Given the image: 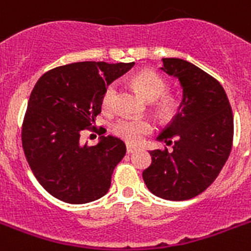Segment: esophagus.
<instances>
[{"mask_svg": "<svg viewBox=\"0 0 251 251\" xmlns=\"http://www.w3.org/2000/svg\"><path fill=\"white\" fill-rule=\"evenodd\" d=\"M135 151H137V148L133 145H127V153L128 154H132L135 153Z\"/></svg>", "mask_w": 251, "mask_h": 251, "instance_id": "34e87169", "label": "esophagus"}]
</instances>
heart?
Returning a JSON list of instances; mask_svg holds the SVG:
<instances>
[{"label":"heart","instance_id":"obj_1","mask_svg":"<svg viewBox=\"0 0 251 251\" xmlns=\"http://www.w3.org/2000/svg\"><path fill=\"white\" fill-rule=\"evenodd\" d=\"M136 87L140 89L144 96L150 101L158 100L162 97L167 89V84L164 81L157 72L151 70H142L135 76ZM116 94H118V83L113 81L106 87L105 92L102 94V107L105 110L113 109L115 103ZM175 109V101L172 98H166L159 105V114L162 115H168ZM153 129V126L149 120L137 119V118H123L118 120L114 124L113 131L116 136H119L124 141L131 142V144H137L141 141V138L145 135L150 133Z\"/></svg>","mask_w":251,"mask_h":251}]
</instances>
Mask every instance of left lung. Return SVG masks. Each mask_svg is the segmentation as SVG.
Instances as JSON below:
<instances>
[{"instance_id": "obj_1", "label": "left lung", "mask_w": 251, "mask_h": 251, "mask_svg": "<svg viewBox=\"0 0 251 251\" xmlns=\"http://www.w3.org/2000/svg\"><path fill=\"white\" fill-rule=\"evenodd\" d=\"M160 70L182 88L177 114L157 137L172 151L151 150V164L142 172L157 197L185 201L211 185L227 162L233 141V114L223 87L197 66L163 58Z\"/></svg>"}]
</instances>
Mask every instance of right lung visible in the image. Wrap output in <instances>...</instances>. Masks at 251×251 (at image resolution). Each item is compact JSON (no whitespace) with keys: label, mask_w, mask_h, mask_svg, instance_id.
I'll return each mask as SVG.
<instances>
[{"label":"right lung","mask_w":251,"mask_h":251,"mask_svg":"<svg viewBox=\"0 0 251 251\" xmlns=\"http://www.w3.org/2000/svg\"><path fill=\"white\" fill-rule=\"evenodd\" d=\"M133 65L77 62L37 80L23 120L22 144L33 175L53 197L81 205L109 192L126 145L118 137L101 136L97 145L89 146L81 136L96 131L92 126L101 113L106 87Z\"/></svg>","instance_id":"add662e5"}]
</instances>
